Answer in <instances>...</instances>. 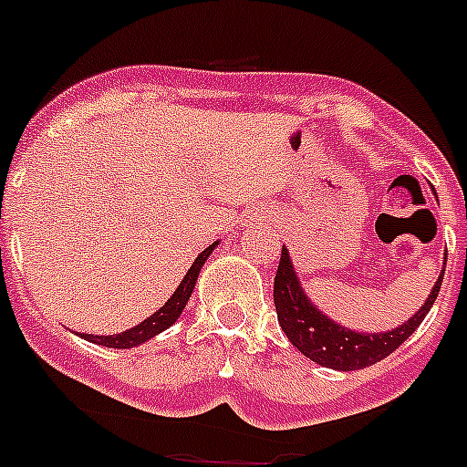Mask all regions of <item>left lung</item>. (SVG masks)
<instances>
[{
    "label": "left lung",
    "mask_w": 467,
    "mask_h": 467,
    "mask_svg": "<svg viewBox=\"0 0 467 467\" xmlns=\"http://www.w3.org/2000/svg\"><path fill=\"white\" fill-rule=\"evenodd\" d=\"M444 262H447V256H444ZM442 277L444 268L431 289V296L405 324L387 333H358L348 327H340L312 306L298 282L289 252L282 245L280 266H277L275 285H273V301H275L277 322L298 352L324 368L358 370V368L373 366V363L387 358L393 349H399L417 331L438 298Z\"/></svg>",
    "instance_id": "left-lung-1"
}]
</instances>
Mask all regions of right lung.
Wrapping results in <instances>:
<instances>
[{"instance_id": "right-lung-1", "label": "right lung", "mask_w": 467, "mask_h": 467, "mask_svg": "<svg viewBox=\"0 0 467 467\" xmlns=\"http://www.w3.org/2000/svg\"><path fill=\"white\" fill-rule=\"evenodd\" d=\"M217 243L208 245L199 256H196L194 264H192V268L187 271V275L182 277V282L173 292V296H171L169 301H166L164 306L155 312V315H150L148 319H143L140 324H136V327L130 328V331L115 333V336H92V333H80V337H85V340H89V342H97V345H104V348L130 349V348H139V345H143L145 340L155 337L157 333L166 331L171 324H175V319L181 317L182 310H185L187 301H190L192 292H194V285H196V277H199V273H201V266H203L205 259L211 256V252L215 250Z\"/></svg>"}]
</instances>
